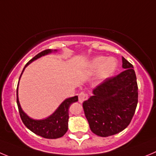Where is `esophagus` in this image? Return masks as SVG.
<instances>
[{
  "label": "esophagus",
  "mask_w": 156,
  "mask_h": 156,
  "mask_svg": "<svg viewBox=\"0 0 156 156\" xmlns=\"http://www.w3.org/2000/svg\"><path fill=\"white\" fill-rule=\"evenodd\" d=\"M88 94L84 92H81L79 94H78V101H79L80 103H82L83 101L88 99Z\"/></svg>",
  "instance_id": "1"
}]
</instances>
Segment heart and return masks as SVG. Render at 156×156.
<instances>
[{
	"label": "heart",
	"instance_id": "1",
	"mask_svg": "<svg viewBox=\"0 0 156 156\" xmlns=\"http://www.w3.org/2000/svg\"><path fill=\"white\" fill-rule=\"evenodd\" d=\"M118 66V62L115 58H107L98 56L93 58L88 63L90 72H97V77L99 80H105L114 74Z\"/></svg>",
	"mask_w": 156,
	"mask_h": 156
}]
</instances>
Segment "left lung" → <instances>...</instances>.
Here are the masks:
<instances>
[{
	"mask_svg": "<svg viewBox=\"0 0 156 156\" xmlns=\"http://www.w3.org/2000/svg\"><path fill=\"white\" fill-rule=\"evenodd\" d=\"M124 71L107 78L83 102L91 132L108 137L124 130L132 121L138 104V85L133 65L122 57Z\"/></svg>",
	"mask_w": 156,
	"mask_h": 156,
	"instance_id": "obj_1",
	"label": "left lung"
}]
</instances>
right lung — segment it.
<instances>
[{"label": "right lung", "instance_id": "obj_1", "mask_svg": "<svg viewBox=\"0 0 156 156\" xmlns=\"http://www.w3.org/2000/svg\"><path fill=\"white\" fill-rule=\"evenodd\" d=\"M52 51H53L51 50V49H47V50L43 51L37 54L36 56H34L31 60H30L26 64L22 72H21L20 78H21V75L24 72L25 68L29 64H30L33 61L36 60L37 58L44 56V55L51 53ZM54 51H57V50H55ZM20 78H19V81H20ZM18 85H17V107H18L20 116H21V119L24 126L27 129H30L32 132H34V134L37 135H40L41 137L45 138V139H53L62 137L66 133L68 129V119H69L68 109H69L70 105L72 103L78 101V96H74V97L65 99L59 105V107L56 109V111L49 117L46 118L44 119H41V120H35V119H33L29 117L26 113L24 112V111L21 108L18 99Z\"/></svg>", "mask_w": 156, "mask_h": 156}]
</instances>
